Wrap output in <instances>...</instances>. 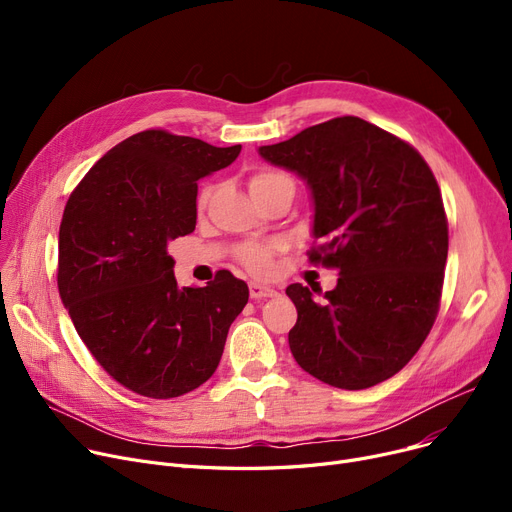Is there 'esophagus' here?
Masks as SVG:
<instances>
[{
	"label": "esophagus",
	"instance_id": "obj_1",
	"mask_svg": "<svg viewBox=\"0 0 512 512\" xmlns=\"http://www.w3.org/2000/svg\"><path fill=\"white\" fill-rule=\"evenodd\" d=\"M249 294L253 301H261V299H270V297H276L278 290L272 288V286H265V284H259V282H251L249 284Z\"/></svg>",
	"mask_w": 512,
	"mask_h": 512
}]
</instances>
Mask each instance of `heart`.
Returning a JSON list of instances; mask_svg holds the SVG:
<instances>
[{"mask_svg": "<svg viewBox=\"0 0 512 512\" xmlns=\"http://www.w3.org/2000/svg\"><path fill=\"white\" fill-rule=\"evenodd\" d=\"M276 176H282V174H276V172H261V174H257V176H253L251 178V188L253 186H257V184H261V182H267V180H272V178H276ZM205 197H207V193H203V197H201V203L205 201ZM240 259H242V263H245L251 272H255V274H265L267 270H270V265H272V249L267 247V245H247V247H242L240 249Z\"/></svg>", "mask_w": 512, "mask_h": 512, "instance_id": "b5f03b06", "label": "heart"}]
</instances>
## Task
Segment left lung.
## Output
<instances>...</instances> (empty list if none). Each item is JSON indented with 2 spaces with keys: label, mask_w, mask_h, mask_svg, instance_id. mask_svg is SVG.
Instances as JSON below:
<instances>
[{
  "label": "left lung",
  "mask_w": 512,
  "mask_h": 512,
  "mask_svg": "<svg viewBox=\"0 0 512 512\" xmlns=\"http://www.w3.org/2000/svg\"><path fill=\"white\" fill-rule=\"evenodd\" d=\"M267 164L297 174L311 193V261L338 270V284H290L297 307L290 353L313 378L363 390L405 367L434 326L448 257L438 182L423 157L361 118L315 124L263 145Z\"/></svg>",
  "instance_id": "obj_1"
}]
</instances>
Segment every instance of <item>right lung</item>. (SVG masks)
<instances>
[{
    "label": "right lung",
    "instance_id": "right-lung-1",
    "mask_svg": "<svg viewBox=\"0 0 512 512\" xmlns=\"http://www.w3.org/2000/svg\"><path fill=\"white\" fill-rule=\"evenodd\" d=\"M240 145L145 130L107 151L70 195L58 238V288L97 363L124 388L174 398L207 382L249 286L218 272L178 286L168 245L195 230L197 182Z\"/></svg>",
    "mask_w": 512,
    "mask_h": 512
}]
</instances>
